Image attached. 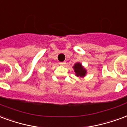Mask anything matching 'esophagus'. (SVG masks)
Wrapping results in <instances>:
<instances>
[{
	"label": "esophagus",
	"instance_id": "esophagus-1",
	"mask_svg": "<svg viewBox=\"0 0 127 127\" xmlns=\"http://www.w3.org/2000/svg\"><path fill=\"white\" fill-rule=\"evenodd\" d=\"M65 64H66L65 62H60V63H59V64H60V65H64Z\"/></svg>",
	"mask_w": 127,
	"mask_h": 127
}]
</instances>
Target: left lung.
I'll list each match as a JSON object with an SVG mask.
<instances>
[{"label":"left lung","mask_w":127,"mask_h":127,"mask_svg":"<svg viewBox=\"0 0 127 127\" xmlns=\"http://www.w3.org/2000/svg\"><path fill=\"white\" fill-rule=\"evenodd\" d=\"M73 68L75 70V72L76 73V75L77 77H84L86 74V71L85 69L82 66L81 64L80 63H76L74 66H73Z\"/></svg>","instance_id":"left-lung-1"}]
</instances>
